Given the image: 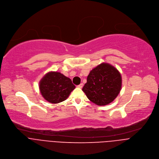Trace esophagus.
<instances>
[{
  "instance_id": "obj_1",
  "label": "esophagus",
  "mask_w": 159,
  "mask_h": 159,
  "mask_svg": "<svg viewBox=\"0 0 159 159\" xmlns=\"http://www.w3.org/2000/svg\"><path fill=\"white\" fill-rule=\"evenodd\" d=\"M82 87H83V84H82V83H81V84H80L79 85L77 86V88H82Z\"/></svg>"
}]
</instances>
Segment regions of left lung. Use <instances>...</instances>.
I'll list each match as a JSON object with an SVG mask.
<instances>
[{
	"label": "left lung",
	"instance_id": "1",
	"mask_svg": "<svg viewBox=\"0 0 159 159\" xmlns=\"http://www.w3.org/2000/svg\"><path fill=\"white\" fill-rule=\"evenodd\" d=\"M122 87L120 72L112 65L102 63L91 70L82 91L90 101L98 106L110 104Z\"/></svg>",
	"mask_w": 159,
	"mask_h": 159
}]
</instances>
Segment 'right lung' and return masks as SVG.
I'll use <instances>...</instances> for the list:
<instances>
[{
    "label": "right lung",
    "instance_id": "right-lung-1",
    "mask_svg": "<svg viewBox=\"0 0 159 159\" xmlns=\"http://www.w3.org/2000/svg\"><path fill=\"white\" fill-rule=\"evenodd\" d=\"M75 88L70 78L57 71L48 72L39 82L42 96L52 104L64 101Z\"/></svg>",
    "mask_w": 159,
    "mask_h": 159
}]
</instances>
